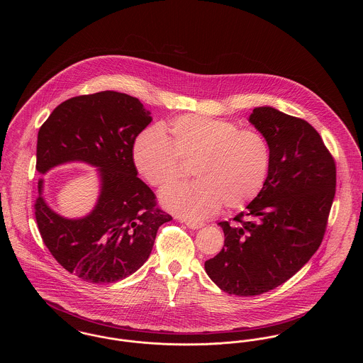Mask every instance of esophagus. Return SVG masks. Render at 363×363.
<instances>
[{"instance_id":"34e87169","label":"esophagus","mask_w":363,"mask_h":363,"mask_svg":"<svg viewBox=\"0 0 363 363\" xmlns=\"http://www.w3.org/2000/svg\"><path fill=\"white\" fill-rule=\"evenodd\" d=\"M181 222L185 223L191 230H199V228H201L204 225V223H201V222H191V220H181Z\"/></svg>"}]
</instances>
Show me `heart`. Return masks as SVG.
<instances>
[{
  "mask_svg": "<svg viewBox=\"0 0 363 363\" xmlns=\"http://www.w3.org/2000/svg\"><path fill=\"white\" fill-rule=\"evenodd\" d=\"M167 132L148 128L133 144V160L152 186L166 188L194 162L196 181L163 190V206L186 219H203L222 204L238 209L264 188L272 162L268 140L259 130L199 114L170 122Z\"/></svg>",
  "mask_w": 363,
  "mask_h": 363,
  "instance_id": "obj_1",
  "label": "heart"
}]
</instances>
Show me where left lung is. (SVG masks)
<instances>
[{"mask_svg":"<svg viewBox=\"0 0 363 363\" xmlns=\"http://www.w3.org/2000/svg\"><path fill=\"white\" fill-rule=\"evenodd\" d=\"M249 121L271 145L269 174L246 212L219 223L225 246L204 264L220 290L238 296L274 290L311 259L336 190L335 160L309 122L269 106L256 107Z\"/></svg>","mask_w":363,"mask_h":363,"instance_id":"8db88e82","label":"left lung"}]
</instances>
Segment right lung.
<instances>
[{
    "label": "right lung",
    "mask_w": 363,
    "mask_h": 363,
    "mask_svg": "<svg viewBox=\"0 0 363 363\" xmlns=\"http://www.w3.org/2000/svg\"><path fill=\"white\" fill-rule=\"evenodd\" d=\"M138 98L102 91L58 104L38 132L36 170L84 162L98 167L101 193L94 209L68 219L45 201L38 182L35 218L52 257L88 283H114L148 259L157 228L173 218L138 177L133 144L152 121Z\"/></svg>",
    "instance_id": "add662e5"
}]
</instances>
